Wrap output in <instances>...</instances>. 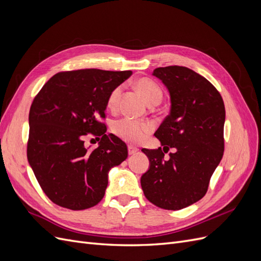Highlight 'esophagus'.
<instances>
[{
  "instance_id": "1",
  "label": "esophagus",
  "mask_w": 261,
  "mask_h": 261,
  "mask_svg": "<svg viewBox=\"0 0 261 261\" xmlns=\"http://www.w3.org/2000/svg\"><path fill=\"white\" fill-rule=\"evenodd\" d=\"M138 148L137 147H134V146H128V153L132 155V154H135L138 152Z\"/></svg>"
}]
</instances>
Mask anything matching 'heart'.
Returning <instances> with one entry per match:
<instances>
[{
	"label": "heart",
	"mask_w": 261,
	"mask_h": 261,
	"mask_svg": "<svg viewBox=\"0 0 261 261\" xmlns=\"http://www.w3.org/2000/svg\"><path fill=\"white\" fill-rule=\"evenodd\" d=\"M137 88L144 94L145 99L149 105L159 103L163 97V91L161 87L151 78H140L137 82ZM122 93V86H117L110 92L108 98V106L110 108H115L118 103ZM151 130V125L146 122L137 121L135 118L125 116L113 123V132L117 137L128 141L132 144H138L143 141L146 136Z\"/></svg>",
	"instance_id": "obj_1"
}]
</instances>
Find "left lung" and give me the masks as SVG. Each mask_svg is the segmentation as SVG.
Returning a JSON list of instances; mask_svg holds the SVG:
<instances>
[{
  "label": "left lung",
  "mask_w": 261,
  "mask_h": 261,
  "mask_svg": "<svg viewBox=\"0 0 261 261\" xmlns=\"http://www.w3.org/2000/svg\"><path fill=\"white\" fill-rule=\"evenodd\" d=\"M152 75L169 89L171 111L154 133L163 149L141 150L150 168L140 184L146 198L156 207L179 210L206 195L222 159L224 102L216 87L193 69L158 67ZM170 147L177 151L164 161V153Z\"/></svg>",
  "instance_id": "obj_1"
}]
</instances>
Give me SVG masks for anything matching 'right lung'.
I'll return each instance as SVG.
<instances>
[{
	"mask_svg": "<svg viewBox=\"0 0 261 261\" xmlns=\"http://www.w3.org/2000/svg\"><path fill=\"white\" fill-rule=\"evenodd\" d=\"M133 74L96 68L60 72L44 84L29 111L27 158L39 185L60 207L84 210L103 198L109 170L128 155L127 146L107 135L110 92ZM88 135L99 147L83 145Z\"/></svg>",
	"mask_w": 261,
	"mask_h": 261,
	"instance_id": "add662e5",
	"label": "right lung"
}]
</instances>
